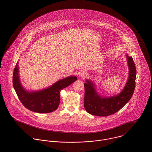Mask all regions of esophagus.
I'll use <instances>...</instances> for the list:
<instances>
[{"label":"esophagus","mask_w":152,"mask_h":152,"mask_svg":"<svg viewBox=\"0 0 152 152\" xmlns=\"http://www.w3.org/2000/svg\"><path fill=\"white\" fill-rule=\"evenodd\" d=\"M79 76L80 77L82 78V79H84L87 77V73L85 71H80L79 73Z\"/></svg>","instance_id":"esophagus-1"}]
</instances>
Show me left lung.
Masks as SVG:
<instances>
[{
    "instance_id": "left-lung-1",
    "label": "left lung",
    "mask_w": 152,
    "mask_h": 152,
    "mask_svg": "<svg viewBox=\"0 0 152 152\" xmlns=\"http://www.w3.org/2000/svg\"><path fill=\"white\" fill-rule=\"evenodd\" d=\"M129 76L126 83L118 94L110 97H103L99 94L95 84L91 80L84 83L85 96L84 105L89 114L97 116H107L114 114L129 101L133 94L136 86V69L133 58L126 54Z\"/></svg>"
}]
</instances>
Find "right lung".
Wrapping results in <instances>:
<instances>
[{
	"label": "right lung",
	"mask_w": 152,
	"mask_h": 152,
	"mask_svg": "<svg viewBox=\"0 0 152 152\" xmlns=\"http://www.w3.org/2000/svg\"><path fill=\"white\" fill-rule=\"evenodd\" d=\"M77 80L75 76H70L60 80L50 87L42 90L29 91L22 86L16 63L13 73V86L22 104L29 110L37 113H50L58 108L60 104V92Z\"/></svg>",
	"instance_id": "add662e5"
}]
</instances>
